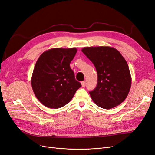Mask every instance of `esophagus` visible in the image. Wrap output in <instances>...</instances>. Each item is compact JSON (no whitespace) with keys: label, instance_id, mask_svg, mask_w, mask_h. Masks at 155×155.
Instances as JSON below:
<instances>
[{"label":"esophagus","instance_id":"esophagus-1","mask_svg":"<svg viewBox=\"0 0 155 155\" xmlns=\"http://www.w3.org/2000/svg\"><path fill=\"white\" fill-rule=\"evenodd\" d=\"M85 85H86V82L85 81H82L81 82V86H82V87H85Z\"/></svg>","mask_w":155,"mask_h":155}]
</instances>
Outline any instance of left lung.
Instances as JSON below:
<instances>
[{
    "mask_svg": "<svg viewBox=\"0 0 155 155\" xmlns=\"http://www.w3.org/2000/svg\"><path fill=\"white\" fill-rule=\"evenodd\" d=\"M81 51L97 73V86L89 92L93 101L105 109L119 105L126 99L131 87L129 68L124 58L110 46L85 47Z\"/></svg>",
    "mask_w": 155,
    "mask_h": 155,
    "instance_id": "left-lung-1",
    "label": "left lung"
}]
</instances>
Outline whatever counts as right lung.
I'll return each mask as SVG.
<instances>
[{
    "instance_id": "obj_1",
    "label": "right lung",
    "mask_w": 155,
    "mask_h": 155,
    "mask_svg": "<svg viewBox=\"0 0 155 155\" xmlns=\"http://www.w3.org/2000/svg\"><path fill=\"white\" fill-rule=\"evenodd\" d=\"M77 51L76 48H54L44 51L37 59L31 83L36 97L45 107L64 106L81 87L70 67Z\"/></svg>"
}]
</instances>
